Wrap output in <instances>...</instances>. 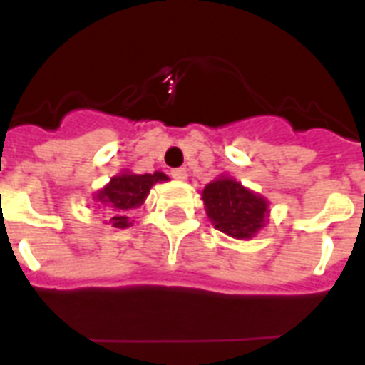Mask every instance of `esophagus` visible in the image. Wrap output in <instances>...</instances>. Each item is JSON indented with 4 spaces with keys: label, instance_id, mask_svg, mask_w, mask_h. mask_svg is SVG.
I'll return each mask as SVG.
<instances>
[{
    "label": "esophagus",
    "instance_id": "obj_1",
    "mask_svg": "<svg viewBox=\"0 0 365 365\" xmlns=\"http://www.w3.org/2000/svg\"><path fill=\"white\" fill-rule=\"evenodd\" d=\"M170 174L174 180H178V182H185V180H187V170H185V168H176V170H172Z\"/></svg>",
    "mask_w": 365,
    "mask_h": 365
}]
</instances>
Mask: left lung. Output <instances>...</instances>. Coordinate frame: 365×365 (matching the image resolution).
I'll list each match as a JSON object with an SVG mask.
<instances>
[{
    "mask_svg": "<svg viewBox=\"0 0 365 365\" xmlns=\"http://www.w3.org/2000/svg\"><path fill=\"white\" fill-rule=\"evenodd\" d=\"M200 199L212 225L233 239H252L269 217V200L225 174L206 183Z\"/></svg>",
    "mask_w": 365,
    "mask_h": 365,
    "instance_id": "obj_1",
    "label": "left lung"
}]
</instances>
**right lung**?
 <instances>
[{"mask_svg":"<svg viewBox=\"0 0 365 365\" xmlns=\"http://www.w3.org/2000/svg\"><path fill=\"white\" fill-rule=\"evenodd\" d=\"M160 182H168L165 172L157 170L153 174H134L125 168L111 178L104 187L98 189L93 195V200L98 208L108 214V220L104 223L115 229H126L132 225L128 212L140 208L148 199L151 187Z\"/></svg>","mask_w":365,"mask_h":365,"instance_id":"obj_1","label":"right lung"}]
</instances>
